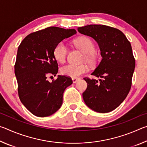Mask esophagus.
<instances>
[{
  "mask_svg": "<svg viewBox=\"0 0 147 147\" xmlns=\"http://www.w3.org/2000/svg\"><path fill=\"white\" fill-rule=\"evenodd\" d=\"M80 80V78H72V80H73V82L74 84L76 83L77 82H78Z\"/></svg>",
  "mask_w": 147,
  "mask_h": 147,
  "instance_id": "34e87169",
  "label": "esophagus"
}]
</instances>
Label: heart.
<instances>
[{"mask_svg":"<svg viewBox=\"0 0 147 147\" xmlns=\"http://www.w3.org/2000/svg\"><path fill=\"white\" fill-rule=\"evenodd\" d=\"M75 45L85 53L84 59L90 65H94L97 61V56L94 53V44L91 39L86 36H82L76 39L74 41ZM67 48L63 41H61L54 47L53 54L57 61L63 63L65 61ZM88 71V66L86 64L74 65L69 63L62 67L61 73L63 75L70 76L71 78H78L82 74L86 73Z\"/></svg>","mask_w":147,"mask_h":147,"instance_id":"b5f03b06","label":"heart"}]
</instances>
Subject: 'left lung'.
Returning a JSON list of instances; mask_svg holds the SVG:
<instances>
[{"label": "left lung", "mask_w": 147, "mask_h": 147, "mask_svg": "<svg viewBox=\"0 0 147 147\" xmlns=\"http://www.w3.org/2000/svg\"><path fill=\"white\" fill-rule=\"evenodd\" d=\"M80 34L91 37L98 44L102 59L91 75L84 78L88 88L82 95L89 108L108 113L117 108L127 96L136 66L131 44L119 30L102 24L79 27Z\"/></svg>", "instance_id": "obj_1"}]
</instances>
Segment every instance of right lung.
Listing matches in <instances>:
<instances>
[{
    "label": "right lung",
    "instance_id": "1",
    "mask_svg": "<svg viewBox=\"0 0 147 147\" xmlns=\"http://www.w3.org/2000/svg\"><path fill=\"white\" fill-rule=\"evenodd\" d=\"M76 33L74 29L51 26L28 35L19 46L14 67L18 94L21 102L33 115L44 117L60 108L63 92L73 84L72 79L58 75L50 82L47 78L58 72L54 47Z\"/></svg>",
    "mask_w": 147,
    "mask_h": 147
}]
</instances>
